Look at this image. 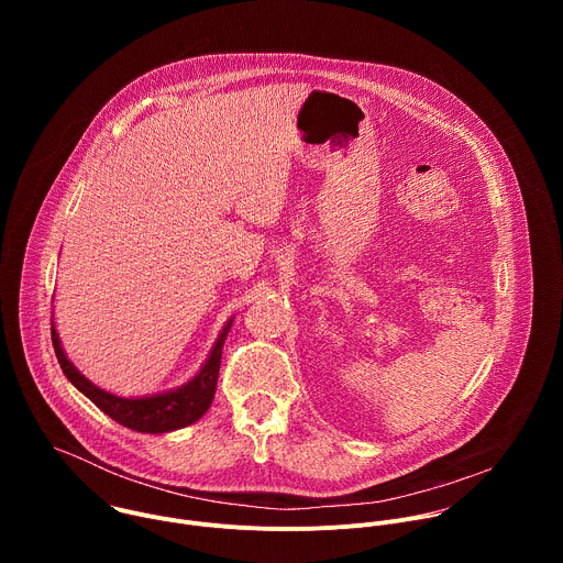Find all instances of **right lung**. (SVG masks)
I'll use <instances>...</instances> for the list:
<instances>
[{
    "instance_id": "1",
    "label": "right lung",
    "mask_w": 563,
    "mask_h": 563,
    "mask_svg": "<svg viewBox=\"0 0 563 563\" xmlns=\"http://www.w3.org/2000/svg\"><path fill=\"white\" fill-rule=\"evenodd\" d=\"M231 323H233V316L220 330L202 367L185 385L167 389V391L146 394V396H129V398L98 387L68 361V356L62 347L59 334L55 330V323L51 325V341H53L55 356L59 361L64 376L87 398H91L107 417H111L115 423H120L129 430H135V432L165 434V432H174V430L196 423L209 410L213 394H216V385H218L222 345L231 330Z\"/></svg>"
}]
</instances>
